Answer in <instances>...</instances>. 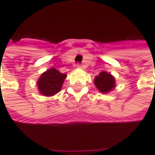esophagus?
<instances>
[{
	"instance_id": "1",
	"label": "esophagus",
	"mask_w": 155,
	"mask_h": 155,
	"mask_svg": "<svg viewBox=\"0 0 155 155\" xmlns=\"http://www.w3.org/2000/svg\"><path fill=\"white\" fill-rule=\"evenodd\" d=\"M75 67H76L77 68H81V65L80 64V63H77V64L75 65Z\"/></svg>"
}]
</instances>
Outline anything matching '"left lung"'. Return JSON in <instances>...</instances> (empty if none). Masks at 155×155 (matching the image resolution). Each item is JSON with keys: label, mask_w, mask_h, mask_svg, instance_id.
<instances>
[{"label": "left lung", "mask_w": 155, "mask_h": 155, "mask_svg": "<svg viewBox=\"0 0 155 155\" xmlns=\"http://www.w3.org/2000/svg\"><path fill=\"white\" fill-rule=\"evenodd\" d=\"M94 84L101 93H107L114 87V78L107 72H101L94 79Z\"/></svg>", "instance_id": "obj_1"}]
</instances>
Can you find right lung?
<instances>
[{
    "instance_id": "1",
    "label": "right lung",
    "mask_w": 155,
    "mask_h": 155,
    "mask_svg": "<svg viewBox=\"0 0 155 155\" xmlns=\"http://www.w3.org/2000/svg\"><path fill=\"white\" fill-rule=\"evenodd\" d=\"M66 76L65 74L54 68L44 72L37 81L40 93L45 96H51L57 94L61 89Z\"/></svg>"
}]
</instances>
